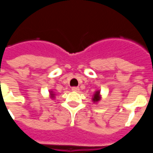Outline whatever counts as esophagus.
Segmentation results:
<instances>
[{"label":"esophagus","mask_w":153,"mask_h":153,"mask_svg":"<svg viewBox=\"0 0 153 153\" xmlns=\"http://www.w3.org/2000/svg\"><path fill=\"white\" fill-rule=\"evenodd\" d=\"M72 91H73V92H79V88L78 87H73V88H72Z\"/></svg>","instance_id":"1"}]
</instances>
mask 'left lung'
<instances>
[{"mask_svg": "<svg viewBox=\"0 0 153 153\" xmlns=\"http://www.w3.org/2000/svg\"><path fill=\"white\" fill-rule=\"evenodd\" d=\"M102 99V95H101V92L100 90H97L95 93H93V97H92V101H93L94 103L99 102Z\"/></svg>", "mask_w": 153, "mask_h": 153, "instance_id": "8db88e82", "label": "left lung"}]
</instances>
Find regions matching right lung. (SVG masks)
I'll return each mask as SVG.
<instances>
[{
  "mask_svg": "<svg viewBox=\"0 0 153 153\" xmlns=\"http://www.w3.org/2000/svg\"><path fill=\"white\" fill-rule=\"evenodd\" d=\"M49 94H50V97L51 99H54L55 98V97H56V93H54L52 90H50L49 91Z\"/></svg>",
  "mask_w": 153,
  "mask_h": 153,
  "instance_id": "1",
  "label": "right lung"
}]
</instances>
